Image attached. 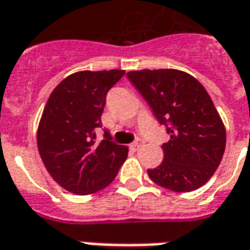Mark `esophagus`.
Here are the masks:
<instances>
[{"mask_svg":"<svg viewBox=\"0 0 250 250\" xmlns=\"http://www.w3.org/2000/svg\"><path fill=\"white\" fill-rule=\"evenodd\" d=\"M143 145H144V141H143V140H137V141H134L133 144H130V148L133 150H137L139 148H141Z\"/></svg>","mask_w":250,"mask_h":250,"instance_id":"esophagus-1","label":"esophagus"}]
</instances>
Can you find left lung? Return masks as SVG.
I'll list each match as a JSON object with an SVG mask.
<instances>
[{"label":"left lung","instance_id":"8db88e82","mask_svg":"<svg viewBox=\"0 0 250 250\" xmlns=\"http://www.w3.org/2000/svg\"><path fill=\"white\" fill-rule=\"evenodd\" d=\"M128 78L167 128L164 160L148 169L149 178L168 190L188 192L211 178L222 160L226 130L205 87L179 70H141Z\"/></svg>","mask_w":250,"mask_h":250}]
</instances>
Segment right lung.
<instances>
[{
    "label": "right lung",
    "instance_id": "1",
    "mask_svg": "<svg viewBox=\"0 0 250 250\" xmlns=\"http://www.w3.org/2000/svg\"><path fill=\"white\" fill-rule=\"evenodd\" d=\"M125 71H79L63 79L49 95L37 129V146L44 166L64 190L87 195L105 188L116 178L128 148L114 144L105 130L95 141V128L106 94Z\"/></svg>",
    "mask_w": 250,
    "mask_h": 250
}]
</instances>
